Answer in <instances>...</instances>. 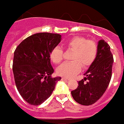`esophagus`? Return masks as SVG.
<instances>
[{
  "mask_svg": "<svg viewBox=\"0 0 124 124\" xmlns=\"http://www.w3.org/2000/svg\"><path fill=\"white\" fill-rule=\"evenodd\" d=\"M62 80H63L65 81H68L70 80V78H62Z\"/></svg>",
  "mask_w": 124,
  "mask_h": 124,
  "instance_id": "obj_1",
  "label": "esophagus"
}]
</instances>
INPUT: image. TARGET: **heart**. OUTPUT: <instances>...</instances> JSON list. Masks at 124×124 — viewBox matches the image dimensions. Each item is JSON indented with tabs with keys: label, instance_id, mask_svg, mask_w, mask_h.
I'll return each instance as SVG.
<instances>
[{
	"label": "heart",
	"instance_id": "b5f03b06",
	"mask_svg": "<svg viewBox=\"0 0 124 124\" xmlns=\"http://www.w3.org/2000/svg\"><path fill=\"white\" fill-rule=\"evenodd\" d=\"M67 49L73 51L71 55L70 62L63 63L58 67V75L70 78L80 71L82 66L87 68L93 64L97 58L98 47L97 43L93 40H87L83 37H74L67 41ZM63 51L59 46H56L50 54V58L54 63L58 64L63 60Z\"/></svg>",
	"mask_w": 124,
	"mask_h": 124
}]
</instances>
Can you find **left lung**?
I'll list each match as a JSON object with an SVG mask.
<instances>
[{"mask_svg": "<svg viewBox=\"0 0 124 124\" xmlns=\"http://www.w3.org/2000/svg\"><path fill=\"white\" fill-rule=\"evenodd\" d=\"M97 47L96 59L85 73V77L78 82V87L71 91L75 102L82 105L88 106L97 102L105 93L111 80L114 58L110 46L101 39Z\"/></svg>", "mask_w": 124, "mask_h": 124, "instance_id": "obj_1", "label": "left lung"}]
</instances>
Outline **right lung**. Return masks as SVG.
I'll list each match as a JSON object with an SVG mask.
<instances>
[{
    "label": "right lung",
    "mask_w": 124,
    "mask_h": 124,
    "mask_svg": "<svg viewBox=\"0 0 124 124\" xmlns=\"http://www.w3.org/2000/svg\"><path fill=\"white\" fill-rule=\"evenodd\" d=\"M61 35L37 33L24 39L14 52L13 70L17 89L30 104L39 105L53 93L61 77L52 78L50 54Z\"/></svg>",
    "instance_id": "1"
}]
</instances>
